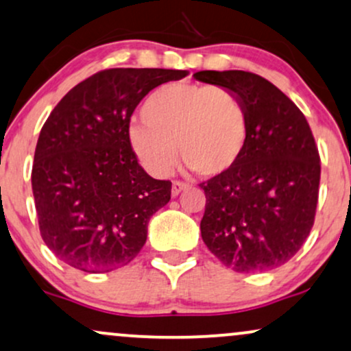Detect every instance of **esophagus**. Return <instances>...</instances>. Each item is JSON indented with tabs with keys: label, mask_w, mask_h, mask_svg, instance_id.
<instances>
[{
	"label": "esophagus",
	"mask_w": 351,
	"mask_h": 351,
	"mask_svg": "<svg viewBox=\"0 0 351 351\" xmlns=\"http://www.w3.org/2000/svg\"><path fill=\"white\" fill-rule=\"evenodd\" d=\"M184 189H188V184L183 183V181H173L171 184V196H178L184 191Z\"/></svg>",
	"instance_id": "34e87169"
}]
</instances>
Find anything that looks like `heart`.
<instances>
[{"label":"heart","instance_id":"obj_1","mask_svg":"<svg viewBox=\"0 0 351 351\" xmlns=\"http://www.w3.org/2000/svg\"><path fill=\"white\" fill-rule=\"evenodd\" d=\"M143 124L129 128L130 150L152 175L165 176L176 162L202 178L234 170L250 137V121L235 93L213 84L170 83L143 101Z\"/></svg>","mask_w":351,"mask_h":351}]
</instances>
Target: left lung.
Returning a JSON list of instances; mask_svg holds the SVG:
<instances>
[{
    "instance_id": "1",
    "label": "left lung",
    "mask_w": 351,
    "mask_h": 351,
    "mask_svg": "<svg viewBox=\"0 0 351 351\" xmlns=\"http://www.w3.org/2000/svg\"><path fill=\"white\" fill-rule=\"evenodd\" d=\"M242 99L250 137L237 167L201 183L206 210L201 237L237 273L288 263L314 226L320 157L304 114L281 90L242 70L194 73Z\"/></svg>"
}]
</instances>
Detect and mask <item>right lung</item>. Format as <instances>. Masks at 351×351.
I'll return each instance as SVG.
<instances>
[{"instance_id":"1","label":"right lung","mask_w":351,"mask_h":351,"mask_svg":"<svg viewBox=\"0 0 351 351\" xmlns=\"http://www.w3.org/2000/svg\"><path fill=\"white\" fill-rule=\"evenodd\" d=\"M186 70L109 69L71 88L45 121L32 165L42 240L63 263L106 273L130 263L171 183L130 150V116L154 88Z\"/></svg>"}]
</instances>
